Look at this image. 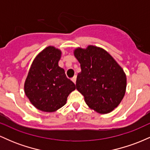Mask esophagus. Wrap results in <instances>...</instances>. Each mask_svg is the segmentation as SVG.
Listing matches in <instances>:
<instances>
[{"label":"esophagus","instance_id":"esophagus-1","mask_svg":"<svg viewBox=\"0 0 150 150\" xmlns=\"http://www.w3.org/2000/svg\"><path fill=\"white\" fill-rule=\"evenodd\" d=\"M76 79H77V76H76V75H75V76H74V77H73V78L71 79L72 81H73V82L75 84V82H76Z\"/></svg>","mask_w":150,"mask_h":150}]
</instances>
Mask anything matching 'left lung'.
<instances>
[{
  "instance_id": "left-lung-1",
  "label": "left lung",
  "mask_w": 150,
  "mask_h": 150,
  "mask_svg": "<svg viewBox=\"0 0 150 150\" xmlns=\"http://www.w3.org/2000/svg\"><path fill=\"white\" fill-rule=\"evenodd\" d=\"M80 63L76 88L89 108L98 113L112 111L125 95L126 76L109 53L101 48L89 46L74 52Z\"/></svg>"
}]
</instances>
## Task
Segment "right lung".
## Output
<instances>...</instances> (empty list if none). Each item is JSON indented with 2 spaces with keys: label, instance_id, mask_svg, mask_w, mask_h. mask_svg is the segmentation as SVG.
I'll use <instances>...</instances> for the list:
<instances>
[{
  "label": "right lung",
  "instance_id": "add662e5",
  "mask_svg": "<svg viewBox=\"0 0 150 150\" xmlns=\"http://www.w3.org/2000/svg\"><path fill=\"white\" fill-rule=\"evenodd\" d=\"M61 52L49 46L35 58L25 83V92L38 109L53 112L64 106L75 85L58 66Z\"/></svg>",
  "mask_w": 150,
  "mask_h": 150
}]
</instances>
